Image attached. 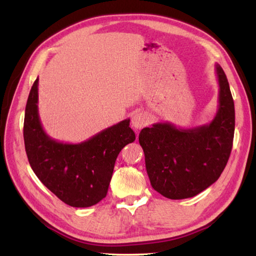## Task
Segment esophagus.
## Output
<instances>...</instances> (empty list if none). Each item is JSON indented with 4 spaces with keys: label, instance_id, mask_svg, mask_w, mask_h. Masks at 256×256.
I'll list each match as a JSON object with an SVG mask.
<instances>
[{
    "label": "esophagus",
    "instance_id": "1",
    "mask_svg": "<svg viewBox=\"0 0 256 256\" xmlns=\"http://www.w3.org/2000/svg\"><path fill=\"white\" fill-rule=\"evenodd\" d=\"M148 123V118L144 113H135L132 116V126L135 130H140Z\"/></svg>",
    "mask_w": 256,
    "mask_h": 256
}]
</instances>
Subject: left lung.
<instances>
[{
    "label": "left lung",
    "mask_w": 256,
    "mask_h": 256,
    "mask_svg": "<svg viewBox=\"0 0 256 256\" xmlns=\"http://www.w3.org/2000/svg\"><path fill=\"white\" fill-rule=\"evenodd\" d=\"M219 106L208 124L192 128L155 123L138 135L150 184L170 199H184L218 180L229 160L234 136V102L226 76L216 64Z\"/></svg>",
    "instance_id": "obj_1"
}]
</instances>
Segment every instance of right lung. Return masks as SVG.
<instances>
[{"label":"right lung","mask_w":256,"mask_h":256,"mask_svg":"<svg viewBox=\"0 0 256 256\" xmlns=\"http://www.w3.org/2000/svg\"><path fill=\"white\" fill-rule=\"evenodd\" d=\"M37 103L38 78L27 99L24 118L25 150L32 172L64 204L76 208L96 204L106 196L118 153L135 140L130 118L84 142L68 144L46 134Z\"/></svg>","instance_id":"right-lung-1"}]
</instances>
